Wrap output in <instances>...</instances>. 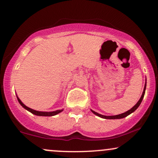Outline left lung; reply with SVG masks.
Wrapping results in <instances>:
<instances>
[{"label":"left lung","mask_w":158,"mask_h":158,"mask_svg":"<svg viewBox=\"0 0 158 158\" xmlns=\"http://www.w3.org/2000/svg\"><path fill=\"white\" fill-rule=\"evenodd\" d=\"M145 89H146V83H145V85H144V88L143 93H142V95L141 98H140V99L139 100V101H138V102L137 103V104H136L135 106L131 108V109L130 110H129V111H127L125 112V113L118 114V115H116V116H104V115H101V114H100L96 113V112H95L94 111H93V110H91V111L94 114H96V115L100 116V117H101V118H106V119H116V118H122L126 117V116H127L128 115H129V114H130L132 113V112L135 111V110L137 109L138 107H139V106L140 105V103H141V102H142V99H143V98H144V93H145Z\"/></svg>","instance_id":"obj_1"}]
</instances>
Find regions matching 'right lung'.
<instances>
[{
  "mask_svg": "<svg viewBox=\"0 0 158 158\" xmlns=\"http://www.w3.org/2000/svg\"><path fill=\"white\" fill-rule=\"evenodd\" d=\"M17 99H18L19 102L20 104L22 106L26 109L28 111L31 112V113L35 114L36 116H55L56 114L60 113V112L62 111V110H57V111H52V112H43V111H35V110H33L31 109H30V108L27 107V106H25L23 103L21 102L20 99H19L18 97H17Z\"/></svg>",
  "mask_w": 158,
  "mask_h": 158,
  "instance_id": "add662e5",
  "label": "right lung"
}]
</instances>
